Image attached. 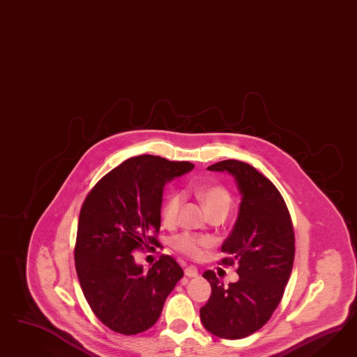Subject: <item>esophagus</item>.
Here are the masks:
<instances>
[{"label":"esophagus","instance_id":"34e87169","mask_svg":"<svg viewBox=\"0 0 357 357\" xmlns=\"http://www.w3.org/2000/svg\"><path fill=\"white\" fill-rule=\"evenodd\" d=\"M184 275H185L187 278H197V276H199V272H197V268H196L195 266H188V267H185V270H184Z\"/></svg>","mask_w":357,"mask_h":357}]
</instances>
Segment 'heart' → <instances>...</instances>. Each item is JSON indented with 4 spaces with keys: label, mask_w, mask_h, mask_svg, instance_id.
Returning a JSON list of instances; mask_svg holds the SVG:
<instances>
[{
    "label": "heart",
    "mask_w": 357,
    "mask_h": 357,
    "mask_svg": "<svg viewBox=\"0 0 357 357\" xmlns=\"http://www.w3.org/2000/svg\"><path fill=\"white\" fill-rule=\"evenodd\" d=\"M195 195L206 208L208 215L216 213V212H222L227 215L231 206L230 192L222 185L197 187L195 188ZM182 200L183 197L179 192H173L167 196L161 211V216L165 224L170 225L176 221L179 208L182 206ZM172 245L174 249L181 251L184 255L197 258L202 254V248L208 245V241L204 238L195 237L188 233H182L172 239Z\"/></svg>",
    "instance_id": "b5f03b06"
}]
</instances>
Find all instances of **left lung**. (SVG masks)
I'll return each instance as SVG.
<instances>
[{
  "instance_id": "obj_1",
  "label": "left lung",
  "mask_w": 357,
  "mask_h": 357,
  "mask_svg": "<svg viewBox=\"0 0 357 357\" xmlns=\"http://www.w3.org/2000/svg\"><path fill=\"white\" fill-rule=\"evenodd\" d=\"M208 170L234 176L241 195L237 221L221 246L229 257L221 263H237L239 279L225 287L213 271L203 273L212 293L200 319L211 334L234 340L261 328L280 303L292 272L294 233L279 190L251 165L227 160Z\"/></svg>"
}]
</instances>
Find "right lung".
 <instances>
[{
  "mask_svg": "<svg viewBox=\"0 0 357 357\" xmlns=\"http://www.w3.org/2000/svg\"><path fill=\"white\" fill-rule=\"evenodd\" d=\"M194 166L149 154L132 157L106 174L82 204L77 276L91 310L115 333L136 335L151 328L183 278L172 257L162 255L146 272L133 251L160 245L163 187Z\"/></svg>",
  "mask_w": 357,
  "mask_h": 357,
  "instance_id": "right-lung-1",
  "label": "right lung"
}]
</instances>
